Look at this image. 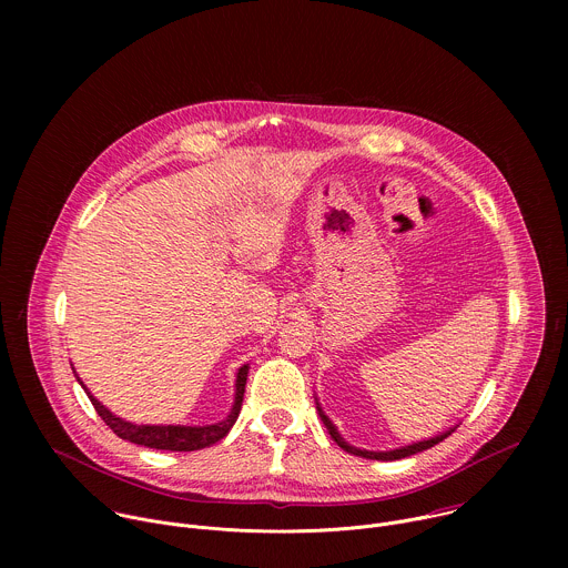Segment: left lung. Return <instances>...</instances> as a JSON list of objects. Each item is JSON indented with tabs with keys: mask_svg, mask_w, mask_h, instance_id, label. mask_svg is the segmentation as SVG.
Here are the masks:
<instances>
[{
	"mask_svg": "<svg viewBox=\"0 0 568 568\" xmlns=\"http://www.w3.org/2000/svg\"><path fill=\"white\" fill-rule=\"evenodd\" d=\"M316 412H318L323 425H326L331 438H333L342 449H346L348 454L362 456V458H373V460H397V458H407V456H412V454H418V452H425V449L438 445L440 440H445V438L456 429V427H452V429H447V432H443V434H438V436H434V438H429V440H420V443H414V445H404V447H397V449H388V452H368V449H359V447L348 445V443L342 438V434L337 432V427L333 425V420H331L326 414H323V409L318 407V402H316Z\"/></svg>",
	"mask_w": 568,
	"mask_h": 568,
	"instance_id": "1",
	"label": "left lung"
}]
</instances>
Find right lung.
Returning <instances> with one entry per match:
<instances>
[{
    "instance_id": "add662e5",
    "label": "right lung",
    "mask_w": 568,
    "mask_h": 568,
    "mask_svg": "<svg viewBox=\"0 0 568 568\" xmlns=\"http://www.w3.org/2000/svg\"><path fill=\"white\" fill-rule=\"evenodd\" d=\"M247 373H250V364L240 366L237 375H235V397H233V407L229 412V416L215 425H204V427H186V425H134L128 423L123 418H116L108 407L90 393V388L80 382V377L75 375V379L80 382V386L85 388L88 397L92 399L97 414L103 418V423L123 440H130L134 445H143L150 449H169V452H195V449H204L211 447L213 443L222 440L229 429L235 425L237 414L242 409V397H245V384H247Z\"/></svg>"
}]
</instances>
